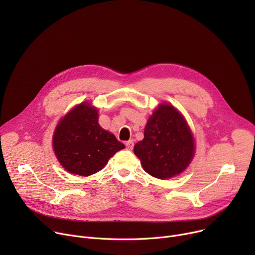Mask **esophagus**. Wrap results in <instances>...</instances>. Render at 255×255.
Segmentation results:
<instances>
[{"label":"esophagus","mask_w":255,"mask_h":255,"mask_svg":"<svg viewBox=\"0 0 255 255\" xmlns=\"http://www.w3.org/2000/svg\"><path fill=\"white\" fill-rule=\"evenodd\" d=\"M126 148L128 149V150H132L133 149V145H134V142H133V140L131 139V140H128V141H126Z\"/></svg>","instance_id":"esophagus-1"}]
</instances>
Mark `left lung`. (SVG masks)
I'll use <instances>...</instances> for the list:
<instances>
[{"instance_id": "left-lung-1", "label": "left lung", "mask_w": 255, "mask_h": 255, "mask_svg": "<svg viewBox=\"0 0 255 255\" xmlns=\"http://www.w3.org/2000/svg\"><path fill=\"white\" fill-rule=\"evenodd\" d=\"M143 139L134 154L144 169L157 179L180 175L194 156V139L184 117L170 104H160L145 125Z\"/></svg>"}]
</instances>
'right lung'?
<instances>
[{
  "label": "right lung",
  "instance_id": "right-lung-1",
  "mask_svg": "<svg viewBox=\"0 0 255 255\" xmlns=\"http://www.w3.org/2000/svg\"><path fill=\"white\" fill-rule=\"evenodd\" d=\"M53 151L70 173L88 177L101 170L125 145L98 123L96 107L88 102L75 106L56 127Z\"/></svg>",
  "mask_w": 255,
  "mask_h": 255
}]
</instances>
